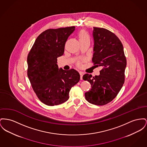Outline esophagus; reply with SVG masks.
I'll return each mask as SVG.
<instances>
[{
  "mask_svg": "<svg viewBox=\"0 0 147 147\" xmlns=\"http://www.w3.org/2000/svg\"><path fill=\"white\" fill-rule=\"evenodd\" d=\"M79 74L80 75V79L82 80L83 79V72L82 71H79Z\"/></svg>",
  "mask_w": 147,
  "mask_h": 147,
  "instance_id": "34e87169",
  "label": "esophagus"
}]
</instances>
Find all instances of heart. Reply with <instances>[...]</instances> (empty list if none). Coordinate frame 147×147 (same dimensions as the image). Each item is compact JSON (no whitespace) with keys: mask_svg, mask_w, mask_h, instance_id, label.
Returning <instances> with one entry per match:
<instances>
[{"mask_svg":"<svg viewBox=\"0 0 147 147\" xmlns=\"http://www.w3.org/2000/svg\"><path fill=\"white\" fill-rule=\"evenodd\" d=\"M79 39H89V35L86 30H82L79 32ZM80 63H81V61H79L78 62V65H80Z\"/></svg>","mask_w":147,"mask_h":147,"instance_id":"1","label":"heart"}]
</instances>
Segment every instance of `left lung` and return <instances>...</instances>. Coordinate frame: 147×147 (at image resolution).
Returning a JSON list of instances; mask_svg holds the SVG:
<instances>
[{"label": "left lung", "mask_w": 147, "mask_h": 147, "mask_svg": "<svg viewBox=\"0 0 147 147\" xmlns=\"http://www.w3.org/2000/svg\"><path fill=\"white\" fill-rule=\"evenodd\" d=\"M93 34L94 45L92 61L102 69L99 76H83V80L91 84L85 97L90 103L104 105L112 101L121 90L125 80L127 60L122 43L114 33L105 28L93 27Z\"/></svg>", "instance_id": "1"}]
</instances>
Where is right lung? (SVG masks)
I'll list each match as a JSON object with an SVG mask.
<instances>
[{
    "instance_id": "right-lung-1",
    "label": "right lung",
    "mask_w": 147,
    "mask_h": 147,
    "mask_svg": "<svg viewBox=\"0 0 147 147\" xmlns=\"http://www.w3.org/2000/svg\"><path fill=\"white\" fill-rule=\"evenodd\" d=\"M75 26L49 29L39 35L27 57V75L35 93L44 104L54 106L66 102L80 75L74 69H59L57 58L63 55L65 44Z\"/></svg>"
}]
</instances>
